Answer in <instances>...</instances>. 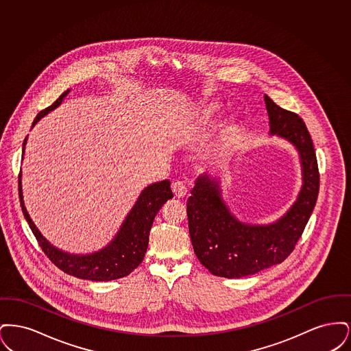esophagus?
<instances>
[{
  "label": "esophagus",
  "instance_id": "34e87169",
  "mask_svg": "<svg viewBox=\"0 0 351 351\" xmlns=\"http://www.w3.org/2000/svg\"><path fill=\"white\" fill-rule=\"evenodd\" d=\"M171 188H172V192H173L175 197H178V199H182V197H184V196L186 195V186L184 185L183 182H175V183H172Z\"/></svg>",
  "mask_w": 351,
  "mask_h": 351
}]
</instances>
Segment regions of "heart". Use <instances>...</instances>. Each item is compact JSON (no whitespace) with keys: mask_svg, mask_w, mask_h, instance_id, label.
Returning a JSON list of instances; mask_svg holds the SVG:
<instances>
[{"mask_svg":"<svg viewBox=\"0 0 351 351\" xmlns=\"http://www.w3.org/2000/svg\"><path fill=\"white\" fill-rule=\"evenodd\" d=\"M218 110H219V106H218L217 104H209V105H206V106L202 109V112H201V119H202L205 123L212 122L213 118L217 116ZM234 132H235V126L233 125V126H230V128L228 129L226 138H228V139H232Z\"/></svg>","mask_w":351,"mask_h":351,"instance_id":"b5f03b06","label":"heart"}]
</instances>
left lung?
Returning a JSON list of instances; mask_svg holds the SVG:
<instances>
[{"label": "left lung", "instance_id": "1", "mask_svg": "<svg viewBox=\"0 0 351 351\" xmlns=\"http://www.w3.org/2000/svg\"><path fill=\"white\" fill-rule=\"evenodd\" d=\"M265 102L269 133L287 139L299 152L300 193L283 217L268 225H252L235 218L221 197L216 179L206 173L199 176L186 202L189 235L201 265L216 276L245 278L282 263L295 249L317 201V158L304 121L267 95Z\"/></svg>", "mask_w": 351, "mask_h": 351}]
</instances>
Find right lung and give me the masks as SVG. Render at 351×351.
Segmentation results:
<instances>
[{"label": "right lung", "mask_w": 351, "mask_h": 351, "mask_svg": "<svg viewBox=\"0 0 351 351\" xmlns=\"http://www.w3.org/2000/svg\"><path fill=\"white\" fill-rule=\"evenodd\" d=\"M68 92L69 90H66L51 106L38 113L34 119L33 126L40 118L59 106L67 96ZM26 141L27 138L23 141V152ZM21 176L22 175L19 173L18 191L22 212L40 249L47 255L51 262L63 272L92 282H108L128 276L142 263L149 246V235L154 218L159 209L165 205V202L173 197L169 180L151 184L142 191L130 213L118 230L117 235L106 247L86 255H75L56 249L38 230L23 202Z\"/></svg>", "instance_id": "obj_1"}]
</instances>
